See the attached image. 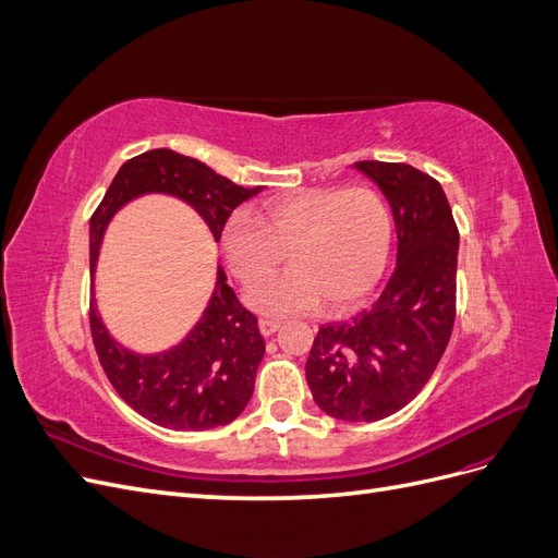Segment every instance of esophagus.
<instances>
[{
  "label": "esophagus",
  "instance_id": "obj_1",
  "mask_svg": "<svg viewBox=\"0 0 558 558\" xmlns=\"http://www.w3.org/2000/svg\"><path fill=\"white\" fill-rule=\"evenodd\" d=\"M258 328H260V335H263V337H272V335L281 328V324H279V320H267V318H263L260 324H258Z\"/></svg>",
  "mask_w": 558,
  "mask_h": 558
}]
</instances>
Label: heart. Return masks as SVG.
Returning a JSON list of instances; mask_svg holds the SVG:
<instances>
[{
    "label": "heart",
    "mask_w": 558,
    "mask_h": 558,
    "mask_svg": "<svg viewBox=\"0 0 558 558\" xmlns=\"http://www.w3.org/2000/svg\"><path fill=\"white\" fill-rule=\"evenodd\" d=\"M232 277L256 283L289 253V272L246 293V305L283 318L320 307L361 305L386 272L393 248V216L369 185L318 189L267 202L258 218L234 214L221 230Z\"/></svg>",
    "instance_id": "heart-1"
}]
</instances>
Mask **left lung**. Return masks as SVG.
Instances as JSON below:
<instances>
[{
	"label": "left lung",
	"mask_w": 558,
	"mask_h": 558,
	"mask_svg": "<svg viewBox=\"0 0 558 558\" xmlns=\"http://www.w3.org/2000/svg\"><path fill=\"white\" fill-rule=\"evenodd\" d=\"M393 211L398 256L381 295L320 326L305 365L314 402L342 421H379L416 398L440 363L456 316L459 228L442 185L412 165L363 160Z\"/></svg>",
	"instance_id": "obj_1"
}]
</instances>
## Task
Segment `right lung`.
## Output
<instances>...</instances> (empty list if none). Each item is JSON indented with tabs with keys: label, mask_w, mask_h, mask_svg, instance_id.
<instances>
[{
	"label": "right lung",
	"mask_w": 558,
	"mask_h": 558,
	"mask_svg": "<svg viewBox=\"0 0 558 558\" xmlns=\"http://www.w3.org/2000/svg\"><path fill=\"white\" fill-rule=\"evenodd\" d=\"M260 191V185L244 189L232 183L205 162L170 148L146 150L128 160L90 218L93 289L105 232L128 202L150 193L172 195L195 209L218 242L232 209ZM226 279L223 267H218L211 298L197 324L179 344L160 353L123 347L105 326L95 298L90 300V330L99 363L116 393L150 424L172 430H209L230 424L248 404L265 340L258 318L240 305Z\"/></svg>",
	"instance_id": "add662e5"
}]
</instances>
